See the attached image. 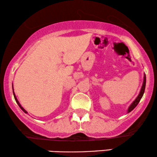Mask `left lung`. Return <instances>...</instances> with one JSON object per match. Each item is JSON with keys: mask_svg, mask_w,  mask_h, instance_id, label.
Here are the masks:
<instances>
[{"mask_svg": "<svg viewBox=\"0 0 157 157\" xmlns=\"http://www.w3.org/2000/svg\"><path fill=\"white\" fill-rule=\"evenodd\" d=\"M145 83H146V77H145V76H144V80H143V84H142V86L141 88V90H140V94L138 95V97H136V100H134V102H132V104L129 106L128 109V113L131 112V111H132L133 109H134L135 107H136V105H138V103L140 102V100H141V98L143 96L144 94V92H145Z\"/></svg>", "mask_w": 157, "mask_h": 157, "instance_id": "obj_1", "label": "left lung"}]
</instances>
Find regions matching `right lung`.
<instances>
[{
  "instance_id": "add662e5",
  "label": "right lung",
  "mask_w": 157,
  "mask_h": 157,
  "mask_svg": "<svg viewBox=\"0 0 157 157\" xmlns=\"http://www.w3.org/2000/svg\"><path fill=\"white\" fill-rule=\"evenodd\" d=\"M13 94H14V97H15V101H16V102H17V105H19V107H20V108H21V109L23 110V112H25V113H27V111H26V110H25L24 109H23V108L22 107V106H21V104H20V102H18V100H17V97H16V96H15V93H14V91H13Z\"/></svg>"
}]
</instances>
